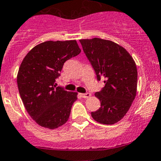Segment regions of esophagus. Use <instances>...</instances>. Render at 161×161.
Wrapping results in <instances>:
<instances>
[{
  "mask_svg": "<svg viewBox=\"0 0 161 161\" xmlns=\"http://www.w3.org/2000/svg\"><path fill=\"white\" fill-rule=\"evenodd\" d=\"M81 96H82V97H83V98H88V97H90V96H91V94H90V93H81Z\"/></svg>",
  "mask_w": 161,
  "mask_h": 161,
  "instance_id": "34e87169",
  "label": "esophagus"
}]
</instances>
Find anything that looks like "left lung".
<instances>
[{
  "label": "left lung",
  "instance_id": "1",
  "mask_svg": "<svg viewBox=\"0 0 161 161\" xmlns=\"http://www.w3.org/2000/svg\"><path fill=\"white\" fill-rule=\"evenodd\" d=\"M79 41L97 80L104 79V86L95 93L101 107L92 112L91 116L101 124H115L127 114L136 96L138 71L135 60L124 47L109 40L94 37Z\"/></svg>",
  "mask_w": 161,
  "mask_h": 161
}]
</instances>
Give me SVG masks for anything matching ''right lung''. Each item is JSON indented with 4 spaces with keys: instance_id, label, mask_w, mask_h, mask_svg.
I'll return each instance as SVG.
<instances>
[{
    "instance_id": "1",
    "label": "right lung",
    "mask_w": 161,
    "mask_h": 161,
    "mask_svg": "<svg viewBox=\"0 0 161 161\" xmlns=\"http://www.w3.org/2000/svg\"><path fill=\"white\" fill-rule=\"evenodd\" d=\"M80 53L75 40L47 41L34 46L22 61L17 75L19 92L38 125L53 130L68 120L78 93L54 84L64 62Z\"/></svg>"
}]
</instances>
